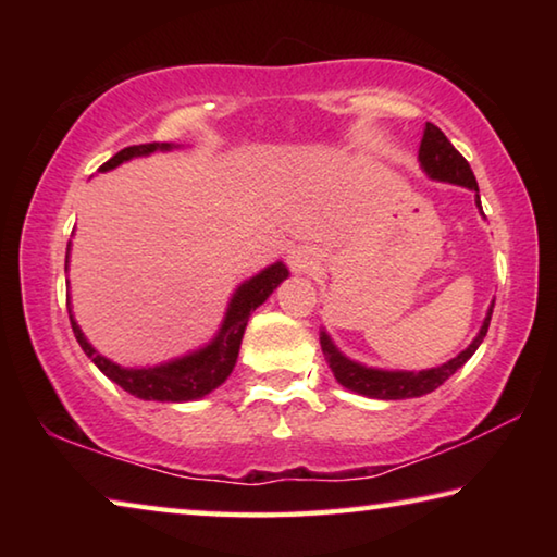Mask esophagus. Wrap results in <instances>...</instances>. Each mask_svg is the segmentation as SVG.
I'll return each instance as SVG.
<instances>
[{
  "label": "esophagus",
  "mask_w": 557,
  "mask_h": 557,
  "mask_svg": "<svg viewBox=\"0 0 557 557\" xmlns=\"http://www.w3.org/2000/svg\"><path fill=\"white\" fill-rule=\"evenodd\" d=\"M287 260H289V268L295 270V272H309V270H314L317 268V256L309 248H305V245H301V248H295L287 256Z\"/></svg>",
  "instance_id": "34e87169"
}]
</instances>
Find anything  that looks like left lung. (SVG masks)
Returning a JSON list of instances; mask_svg holds the SVG:
<instances>
[{
    "label": "left lung",
    "mask_w": 557,
    "mask_h": 557,
    "mask_svg": "<svg viewBox=\"0 0 557 557\" xmlns=\"http://www.w3.org/2000/svg\"><path fill=\"white\" fill-rule=\"evenodd\" d=\"M420 166L425 169V174L430 178H437V182H447V184H457V186H467L471 191H476V206L482 211V201H479V186L474 172L465 157H461L455 147H451L449 139L445 137L437 125L428 122L425 125V135H422L420 143ZM492 312L494 305L488 307V314L484 319L482 329L474 342H471L465 351L459 356L451 358V361L437 366V369H428V371H383V369H369V366L356 363L351 358H346L338 348L334 346L332 338H329L326 332L319 334V342H322V351L326 356L329 369L334 371L336 381L344 385V388L354 391L358 395H366V398H381V400H405V398H420V395H428L435 388H440L451 373H457L461 366H465L479 344L484 342V336L488 332V322H492Z\"/></svg>",
    "instance_id": "1"
}]
</instances>
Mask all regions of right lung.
<instances>
[{"label":"right lung","mask_w":557,"mask_h":557,"mask_svg":"<svg viewBox=\"0 0 557 557\" xmlns=\"http://www.w3.org/2000/svg\"><path fill=\"white\" fill-rule=\"evenodd\" d=\"M172 147L174 145H166V143L125 147L120 149L115 157L108 159V162L100 166V172L115 169L132 157H145V154L157 152V149H172ZM65 268H69V256H65ZM287 275H289L287 268L282 265V262H275V265L258 272L256 277L245 280L243 285L235 289V295L228 305V312H225L219 334H215L211 344H206L203 348H199V351L188 356L174 358V361L169 363L152 366V369H125V366L112 363L110 358L100 356L96 348L88 344V338L83 336L81 326L75 324L71 309H69V317H71L73 334L78 338L83 351H86V356L92 358V363H96L112 383H117L122 391H127L139 400L186 403V400L203 398V395H209L211 391L219 388L225 379H228L235 361H238L240 342H243V334H245V326H248L250 314L272 295V289H275L282 280H287Z\"/></svg>","instance_id":"obj_1"}]
</instances>
